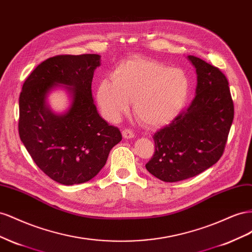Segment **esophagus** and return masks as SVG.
<instances>
[{"instance_id": "obj_1", "label": "esophagus", "mask_w": 252, "mask_h": 252, "mask_svg": "<svg viewBox=\"0 0 252 252\" xmlns=\"http://www.w3.org/2000/svg\"><path fill=\"white\" fill-rule=\"evenodd\" d=\"M122 136H124V138L126 139H131L134 137V133L131 130H128V128H126V130L122 132Z\"/></svg>"}]
</instances>
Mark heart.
<instances>
[{
  "label": "heart",
  "instance_id": "1",
  "mask_svg": "<svg viewBox=\"0 0 252 252\" xmlns=\"http://www.w3.org/2000/svg\"><path fill=\"white\" fill-rule=\"evenodd\" d=\"M190 93V79L181 68L145 57L122 62L111 78L97 86L96 98L103 116L118 121L130 109L143 125L156 127L169 124L182 112Z\"/></svg>",
  "mask_w": 252,
  "mask_h": 252
}]
</instances>
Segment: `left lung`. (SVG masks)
I'll return each mask as SVG.
<instances>
[{"mask_svg":"<svg viewBox=\"0 0 252 252\" xmlns=\"http://www.w3.org/2000/svg\"><path fill=\"white\" fill-rule=\"evenodd\" d=\"M197 84L191 105L157 131L155 152L146 164L162 182L175 183L212 167L222 155L234 115L228 80L221 71L194 56Z\"/></svg>","mask_w":252,"mask_h":252,"instance_id":"8db88e82","label":"left lung"}]
</instances>
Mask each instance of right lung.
<instances>
[{
    "label": "right lung",
    "mask_w": 252,
    "mask_h": 252,
    "mask_svg": "<svg viewBox=\"0 0 252 252\" xmlns=\"http://www.w3.org/2000/svg\"><path fill=\"white\" fill-rule=\"evenodd\" d=\"M100 56L61 55L43 61L25 80L19 98V135L35 164L55 182L71 186L94 178L122 139L119 128L99 116L92 81ZM66 89L69 109L47 103L55 88Z\"/></svg>",
    "instance_id": "right-lung-1"
}]
</instances>
